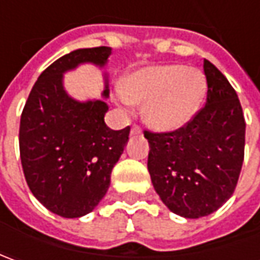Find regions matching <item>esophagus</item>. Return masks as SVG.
<instances>
[{"label": "esophagus", "mask_w": 260, "mask_h": 260, "mask_svg": "<svg viewBox=\"0 0 260 260\" xmlns=\"http://www.w3.org/2000/svg\"><path fill=\"white\" fill-rule=\"evenodd\" d=\"M139 133H140V128H139L137 125H133V127H132V130H130V135L135 136V135H139Z\"/></svg>", "instance_id": "obj_1"}]
</instances>
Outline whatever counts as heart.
I'll list each match as a JSON object with an SVG mask.
<instances>
[{"instance_id":"b5f03b06","label":"heart","mask_w":260,"mask_h":260,"mask_svg":"<svg viewBox=\"0 0 260 260\" xmlns=\"http://www.w3.org/2000/svg\"><path fill=\"white\" fill-rule=\"evenodd\" d=\"M207 92L204 74L182 65L147 66L125 76L118 98L142 105L143 121L156 132H175L200 111Z\"/></svg>"}]
</instances>
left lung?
I'll return each mask as SVG.
<instances>
[{"label":"left lung","instance_id":"1","mask_svg":"<svg viewBox=\"0 0 260 260\" xmlns=\"http://www.w3.org/2000/svg\"><path fill=\"white\" fill-rule=\"evenodd\" d=\"M205 105L171 133L145 132L147 169L162 203L175 214L200 218L233 195L245 157L246 123L237 94L204 59Z\"/></svg>","mask_w":260,"mask_h":260}]
</instances>
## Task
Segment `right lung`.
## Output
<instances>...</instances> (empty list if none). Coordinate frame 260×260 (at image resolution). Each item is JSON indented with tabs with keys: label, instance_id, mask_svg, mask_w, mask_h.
Wrapping results in <instances>:
<instances>
[{
	"label": "right lung",
	"instance_id": "add662e5",
	"mask_svg": "<svg viewBox=\"0 0 260 260\" xmlns=\"http://www.w3.org/2000/svg\"><path fill=\"white\" fill-rule=\"evenodd\" d=\"M111 47L78 49L42 72L27 98L20 120V157L25 181L46 208L65 218L94 210L110 186L114 165L128 142L130 127L105 124L110 96L104 76V100L78 101L66 92L63 74L79 65L104 68Z\"/></svg>",
	"mask_w": 260,
	"mask_h": 260
}]
</instances>
